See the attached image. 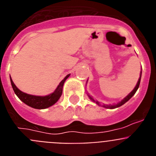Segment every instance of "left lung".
Wrapping results in <instances>:
<instances>
[{
  "label": "left lung",
  "instance_id": "8db88e82",
  "mask_svg": "<svg viewBox=\"0 0 156 156\" xmlns=\"http://www.w3.org/2000/svg\"><path fill=\"white\" fill-rule=\"evenodd\" d=\"M141 73L142 72L140 71V77H139L138 79V81H137V84H136V86H135V87L133 88V90H132L130 93L129 94L127 95V96H126V97L122 99L121 101H119V102H118L117 104H114V105H105V104H103V105H101L100 102L99 101H98L94 100V99L93 98V97L92 96H90V94L88 93L87 94V96L89 97V98L90 99V100L92 101H94V102H95L96 104L98 105L99 106H101V107H103V108H110V109H113V108H118V107H120L121 105H122L123 104H125V103L126 102V101H128L129 100V99L131 98L132 97H133V95H134V94L136 93V91L137 90V89H138L139 87V85H140V79H141Z\"/></svg>",
  "mask_w": 156,
  "mask_h": 156
}]
</instances>
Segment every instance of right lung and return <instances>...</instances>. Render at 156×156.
<instances>
[{
    "label": "right lung",
    "mask_w": 156,
    "mask_h": 156,
    "mask_svg": "<svg viewBox=\"0 0 156 156\" xmlns=\"http://www.w3.org/2000/svg\"><path fill=\"white\" fill-rule=\"evenodd\" d=\"M70 74H68L65 77L64 79L60 82L58 85L57 88L53 93L50 94L46 95V96H37V95H32L29 94L24 93V92L21 91L19 88L16 86V84L14 83L12 81V78L10 76L11 83H12V87L13 88V90L15 92L17 97L19 98L20 100L27 105L30 107H32L34 108H37V109H44V108H49L53 105L55 104L57 102L60 97L62 96V88L64 83L66 80L68 79V77L69 76Z\"/></svg>",
    "instance_id": "obj_1"
}]
</instances>
